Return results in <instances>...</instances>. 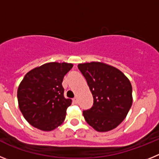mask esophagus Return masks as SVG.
Listing matches in <instances>:
<instances>
[{"label": "esophagus", "instance_id": "esophagus-1", "mask_svg": "<svg viewBox=\"0 0 159 159\" xmlns=\"http://www.w3.org/2000/svg\"><path fill=\"white\" fill-rule=\"evenodd\" d=\"M72 101H73V102H74V103H75V104H76V103H78V99H77V97L74 98V99H72Z\"/></svg>", "mask_w": 159, "mask_h": 159}]
</instances>
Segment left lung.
<instances>
[{
	"label": "left lung",
	"mask_w": 159,
	"mask_h": 159,
	"mask_svg": "<svg viewBox=\"0 0 159 159\" xmlns=\"http://www.w3.org/2000/svg\"><path fill=\"white\" fill-rule=\"evenodd\" d=\"M93 95V105L83 111L87 123L99 132L118 127L132 105V87L127 77L112 66L100 62L80 64Z\"/></svg>",
	"instance_id": "8db88e82"
}]
</instances>
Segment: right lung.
Instances as JSON below:
<instances>
[{"instance_id":"obj_1","label":"right lung","mask_w":159,"mask_h":159,"mask_svg":"<svg viewBox=\"0 0 159 159\" xmlns=\"http://www.w3.org/2000/svg\"><path fill=\"white\" fill-rule=\"evenodd\" d=\"M72 64L52 62L31 70L17 90L19 108L32 127L50 131L62 124L71 104L64 96L63 79Z\"/></svg>"}]
</instances>
